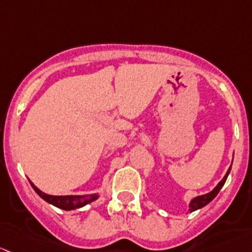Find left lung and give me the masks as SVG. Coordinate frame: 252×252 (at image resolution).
<instances>
[{
  "mask_svg": "<svg viewBox=\"0 0 252 252\" xmlns=\"http://www.w3.org/2000/svg\"><path fill=\"white\" fill-rule=\"evenodd\" d=\"M230 168H232V165H230V167L228 168L227 173H225L224 177L222 178L221 182H220L219 184H217V186L215 187V188L212 189V190L210 191V193L204 194V195H199V196H196V198H194L193 200L190 201V204H189V211L193 212V211H195V210L201 209V207L206 206V205L209 204L210 201L214 200L215 196H216L217 194H219V191L221 190V188L223 187V184H224V183H225V181H227L228 175H229V172H230Z\"/></svg>",
  "mask_w": 252,
  "mask_h": 252,
  "instance_id": "1",
  "label": "left lung"
}]
</instances>
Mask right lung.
Wrapping results in <instances>:
<instances>
[{
    "label": "right lung",
    "mask_w": 252,
    "mask_h": 252,
    "mask_svg": "<svg viewBox=\"0 0 252 252\" xmlns=\"http://www.w3.org/2000/svg\"><path fill=\"white\" fill-rule=\"evenodd\" d=\"M30 184L33 188V190H35L43 200L54 205V206L59 207V209L65 210V211L80 209V207L92 203V201L97 200V199L99 198L98 194H86V195H49V194L41 191L35 184L31 182V181Z\"/></svg>",
    "instance_id": "1"
}]
</instances>
